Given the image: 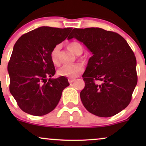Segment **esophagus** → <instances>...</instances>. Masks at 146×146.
<instances>
[{"label": "esophagus", "mask_w": 146, "mask_h": 146, "mask_svg": "<svg viewBox=\"0 0 146 146\" xmlns=\"http://www.w3.org/2000/svg\"><path fill=\"white\" fill-rule=\"evenodd\" d=\"M75 81V79L74 78H69L68 79V82H69V83H73V82Z\"/></svg>", "instance_id": "obj_1"}]
</instances>
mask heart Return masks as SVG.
<instances>
[{
    "mask_svg": "<svg viewBox=\"0 0 146 146\" xmlns=\"http://www.w3.org/2000/svg\"><path fill=\"white\" fill-rule=\"evenodd\" d=\"M68 48L71 52L76 55H80L83 51V47L82 44L78 42H71L68 44ZM60 46L56 45L54 48L52 49L51 52V59L53 64L58 65L60 64L59 60H58V53H59ZM84 68L82 65L80 64L75 63L71 64H66L62 66L58 71V75L61 76L68 77V78H73L78 76L79 74L83 71Z\"/></svg>",
    "mask_w": 146,
    "mask_h": 146,
    "instance_id": "obj_1",
    "label": "heart"
}]
</instances>
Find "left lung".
Returning <instances> with one entry per match:
<instances>
[{
	"label": "left lung",
	"instance_id": "obj_1",
	"mask_svg": "<svg viewBox=\"0 0 146 146\" xmlns=\"http://www.w3.org/2000/svg\"><path fill=\"white\" fill-rule=\"evenodd\" d=\"M73 38L93 54L82 75L85 86L80 98L84 106L96 116H114L128 106L137 84L133 51L119 34L101 28H75L68 40Z\"/></svg>",
	"mask_w": 146,
	"mask_h": 146
}]
</instances>
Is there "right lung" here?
Wrapping results in <instances>:
<instances>
[{
	"instance_id": "add662e5",
	"label": "right lung",
	"mask_w": 146,
	"mask_h": 146,
	"mask_svg": "<svg viewBox=\"0 0 146 146\" xmlns=\"http://www.w3.org/2000/svg\"><path fill=\"white\" fill-rule=\"evenodd\" d=\"M71 30L40 27L23 35L14 44L7 66L9 90L25 113L35 116L49 113L69 85L64 76L51 79L56 70L51 52Z\"/></svg>"
}]
</instances>
